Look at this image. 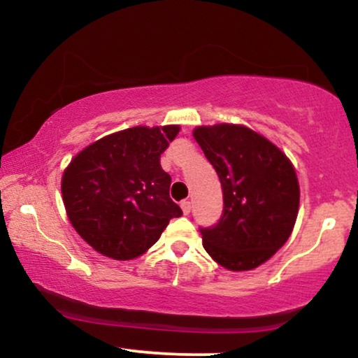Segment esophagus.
I'll return each instance as SVG.
<instances>
[{
    "mask_svg": "<svg viewBox=\"0 0 358 358\" xmlns=\"http://www.w3.org/2000/svg\"><path fill=\"white\" fill-rule=\"evenodd\" d=\"M180 208H182V213L184 215H189L190 213V208H192V207H190L189 200H182V202H180Z\"/></svg>",
    "mask_w": 358,
    "mask_h": 358,
    "instance_id": "obj_1",
    "label": "esophagus"
}]
</instances>
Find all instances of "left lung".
Returning <instances> with one entry per match:
<instances>
[{
    "label": "left lung",
    "mask_w": 358,
    "mask_h": 358,
    "mask_svg": "<svg viewBox=\"0 0 358 358\" xmlns=\"http://www.w3.org/2000/svg\"><path fill=\"white\" fill-rule=\"evenodd\" d=\"M194 138L217 171L223 215L200 228L203 248L233 272L268 261L290 238L300 207V185L292 161L266 136L244 125L197 127Z\"/></svg>",
    "instance_id": "obj_1"
}]
</instances>
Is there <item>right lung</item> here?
Instances as JSON below:
<instances>
[{
  "label": "right lung",
  "mask_w": 358,
  "mask_h": 358,
  "mask_svg": "<svg viewBox=\"0 0 358 358\" xmlns=\"http://www.w3.org/2000/svg\"><path fill=\"white\" fill-rule=\"evenodd\" d=\"M179 125L131 127L80 151L62 178L66 215L76 233L102 256L130 261L158 241L182 210L169 197L161 155Z\"/></svg>",
  "instance_id": "add662e5"
}]
</instances>
